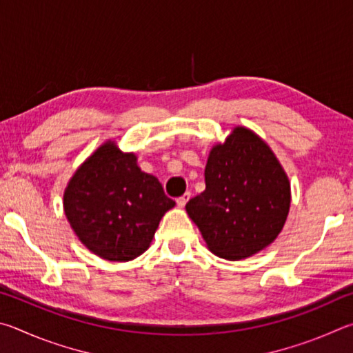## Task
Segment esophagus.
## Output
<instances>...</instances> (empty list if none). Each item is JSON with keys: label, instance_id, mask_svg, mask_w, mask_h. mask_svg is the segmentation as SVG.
I'll list each match as a JSON object with an SVG mask.
<instances>
[{"label": "esophagus", "instance_id": "esophagus-1", "mask_svg": "<svg viewBox=\"0 0 353 353\" xmlns=\"http://www.w3.org/2000/svg\"><path fill=\"white\" fill-rule=\"evenodd\" d=\"M189 199H190V192H186L184 195H181L180 199H176V205L180 208H184L186 206V203L189 201Z\"/></svg>", "mask_w": 353, "mask_h": 353}]
</instances>
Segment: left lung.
<instances>
[{
    "mask_svg": "<svg viewBox=\"0 0 353 353\" xmlns=\"http://www.w3.org/2000/svg\"><path fill=\"white\" fill-rule=\"evenodd\" d=\"M206 190L186 211L214 254L239 261L274 242L290 209V183L274 153L237 127L209 153Z\"/></svg>",
    "mask_w": 353,
    "mask_h": 353,
    "instance_id": "left-lung-1",
    "label": "left lung"
}]
</instances>
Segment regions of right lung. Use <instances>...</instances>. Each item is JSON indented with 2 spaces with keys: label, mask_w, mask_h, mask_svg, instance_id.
Returning a JSON list of instances; mask_svg holds the SVG:
<instances>
[{
  "label": "right lung",
  "mask_w": 353,
  "mask_h": 353,
  "mask_svg": "<svg viewBox=\"0 0 353 353\" xmlns=\"http://www.w3.org/2000/svg\"><path fill=\"white\" fill-rule=\"evenodd\" d=\"M173 206L158 178L142 172L134 154L122 153L113 142L80 165L63 196L66 219L80 242L111 262L141 256Z\"/></svg>",
  "instance_id": "add662e5"
}]
</instances>
